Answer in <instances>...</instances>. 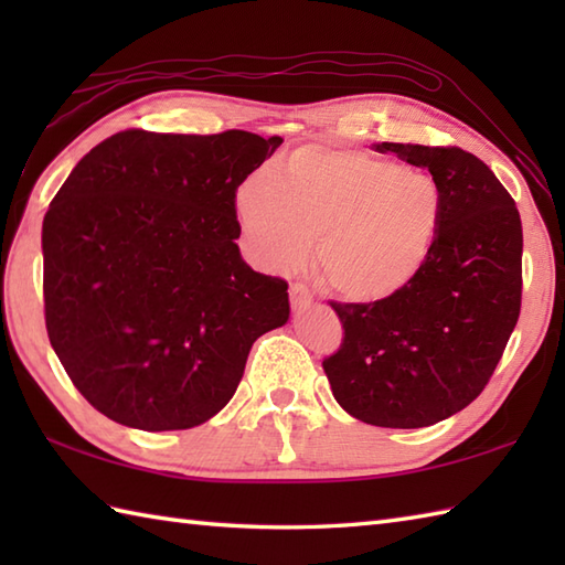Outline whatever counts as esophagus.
I'll return each mask as SVG.
<instances>
[{"label": "esophagus", "mask_w": 565, "mask_h": 565, "mask_svg": "<svg viewBox=\"0 0 565 565\" xmlns=\"http://www.w3.org/2000/svg\"><path fill=\"white\" fill-rule=\"evenodd\" d=\"M291 296V308L294 310H306L313 306V294H310L303 284H294L289 289Z\"/></svg>", "instance_id": "obj_1"}]
</instances>
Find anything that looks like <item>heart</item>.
<instances>
[{
    "instance_id": "b5f03b06",
    "label": "heart",
    "mask_w": 565,
    "mask_h": 565,
    "mask_svg": "<svg viewBox=\"0 0 565 565\" xmlns=\"http://www.w3.org/2000/svg\"><path fill=\"white\" fill-rule=\"evenodd\" d=\"M441 189L417 167L359 150L298 148L271 174L247 177L235 211L247 247L267 269L308 255L330 291L379 303L411 286L435 252Z\"/></svg>"
}]
</instances>
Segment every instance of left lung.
Here are the masks:
<instances>
[{
  "label": "left lung",
  "mask_w": 565,
  "mask_h": 565,
  "mask_svg": "<svg viewBox=\"0 0 565 565\" xmlns=\"http://www.w3.org/2000/svg\"><path fill=\"white\" fill-rule=\"evenodd\" d=\"M441 189V231L423 274L379 303H332L344 328L322 362L334 401L366 425L415 429L486 388L518 326L522 221L490 167L461 148L376 142Z\"/></svg>",
  "instance_id": "1"
}]
</instances>
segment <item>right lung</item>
Returning <instances> with one entry per match:
<instances>
[{
    "mask_svg": "<svg viewBox=\"0 0 565 565\" xmlns=\"http://www.w3.org/2000/svg\"><path fill=\"white\" fill-rule=\"evenodd\" d=\"M281 138L124 130L77 162L43 218L45 328L77 391L118 425H203L235 395L289 284L235 239V191Z\"/></svg>",
    "mask_w": 565,
    "mask_h": 565,
    "instance_id": "obj_1",
    "label": "right lung"
}]
</instances>
